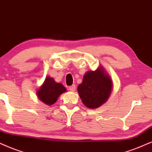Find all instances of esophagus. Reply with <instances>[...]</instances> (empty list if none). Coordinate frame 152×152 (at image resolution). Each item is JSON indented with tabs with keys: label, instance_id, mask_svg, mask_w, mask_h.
I'll return each instance as SVG.
<instances>
[{
	"label": "esophagus",
	"instance_id": "obj_1",
	"mask_svg": "<svg viewBox=\"0 0 152 152\" xmlns=\"http://www.w3.org/2000/svg\"><path fill=\"white\" fill-rule=\"evenodd\" d=\"M69 89L70 91L74 92L75 90H76V86H75V85H73V86H69Z\"/></svg>",
	"mask_w": 152,
	"mask_h": 152
}]
</instances>
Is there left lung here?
Listing matches in <instances>:
<instances>
[{"label":"left lung","instance_id":"left-lung-1","mask_svg":"<svg viewBox=\"0 0 152 152\" xmlns=\"http://www.w3.org/2000/svg\"><path fill=\"white\" fill-rule=\"evenodd\" d=\"M112 82L102 68L89 71L84 75L78 92L83 103L90 109H96L106 102L111 94Z\"/></svg>","mask_w":152,"mask_h":152}]
</instances>
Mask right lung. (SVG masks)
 I'll use <instances>...</instances> for the list:
<instances>
[{
	"mask_svg": "<svg viewBox=\"0 0 152 152\" xmlns=\"http://www.w3.org/2000/svg\"><path fill=\"white\" fill-rule=\"evenodd\" d=\"M66 90L61 83H57L53 78L48 76L43 86L38 90V97L41 100L48 105L53 104L57 101L61 94Z\"/></svg>",
	"mask_w": 152,
	"mask_h": 152,
	"instance_id": "1",
	"label": "right lung"
}]
</instances>
